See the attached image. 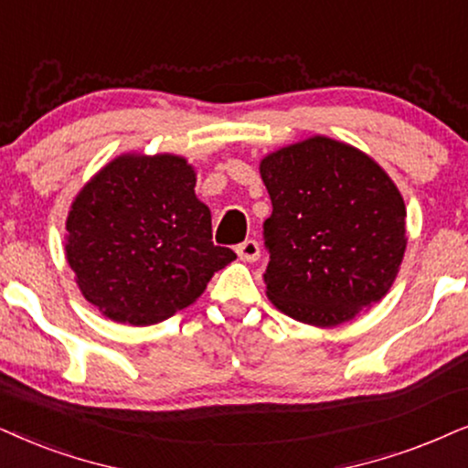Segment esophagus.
<instances>
[{"instance_id": "34e87169", "label": "esophagus", "mask_w": 468, "mask_h": 468, "mask_svg": "<svg viewBox=\"0 0 468 468\" xmlns=\"http://www.w3.org/2000/svg\"><path fill=\"white\" fill-rule=\"evenodd\" d=\"M235 250H238V254L241 259H244V261H257L261 248H259V241L246 239V241H241V244L235 248Z\"/></svg>"}]
</instances>
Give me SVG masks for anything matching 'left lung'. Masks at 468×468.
I'll use <instances>...</instances> for the list:
<instances>
[{"label":"left lung","instance_id":"1","mask_svg":"<svg viewBox=\"0 0 468 468\" xmlns=\"http://www.w3.org/2000/svg\"><path fill=\"white\" fill-rule=\"evenodd\" d=\"M268 298L313 326H336L388 292L406 250V207L363 153L311 138L261 162Z\"/></svg>","mask_w":468,"mask_h":468}]
</instances>
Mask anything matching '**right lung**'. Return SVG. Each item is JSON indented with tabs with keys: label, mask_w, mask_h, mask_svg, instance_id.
Here are the masks:
<instances>
[{
	"label": "right lung",
	"mask_w": 468,
	"mask_h": 468,
	"mask_svg": "<svg viewBox=\"0 0 468 468\" xmlns=\"http://www.w3.org/2000/svg\"><path fill=\"white\" fill-rule=\"evenodd\" d=\"M197 175L176 155H125L77 194L67 259L103 315L149 326L190 306L214 271L235 259L211 241Z\"/></svg>",
	"instance_id": "obj_1"
}]
</instances>
